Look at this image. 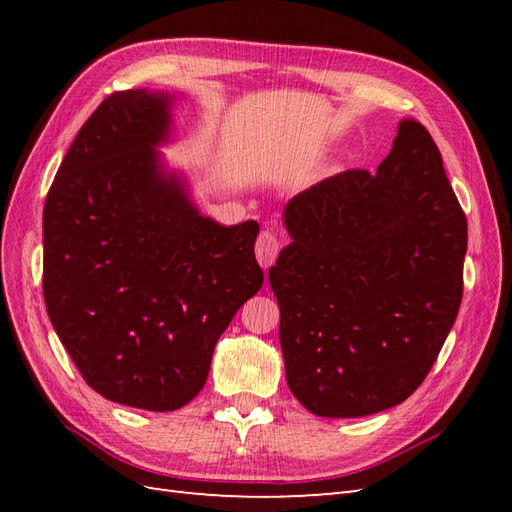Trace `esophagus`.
I'll return each instance as SVG.
<instances>
[{
  "instance_id": "1",
  "label": "esophagus",
  "mask_w": 512,
  "mask_h": 512,
  "mask_svg": "<svg viewBox=\"0 0 512 512\" xmlns=\"http://www.w3.org/2000/svg\"><path fill=\"white\" fill-rule=\"evenodd\" d=\"M277 254H280V241H277V237L271 230H262L256 241V258L260 262V267L269 269L275 262Z\"/></svg>"
}]
</instances>
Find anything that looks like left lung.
Wrapping results in <instances>:
<instances>
[{"instance_id": "1", "label": "left lung", "mask_w": 512, "mask_h": 512, "mask_svg": "<svg viewBox=\"0 0 512 512\" xmlns=\"http://www.w3.org/2000/svg\"><path fill=\"white\" fill-rule=\"evenodd\" d=\"M292 239L269 269L292 395L316 416L406 401L451 333L468 222L425 126L404 119L378 166L294 196Z\"/></svg>"}]
</instances>
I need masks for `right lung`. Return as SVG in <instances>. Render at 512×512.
<instances>
[{"mask_svg": "<svg viewBox=\"0 0 512 512\" xmlns=\"http://www.w3.org/2000/svg\"><path fill=\"white\" fill-rule=\"evenodd\" d=\"M173 96H108L46 196V312L85 382L123 406L170 412L203 389L213 348L262 286L254 220L222 226L168 170Z\"/></svg>", "mask_w": 512, "mask_h": 512, "instance_id": "obj_1", "label": "right lung"}]
</instances>
